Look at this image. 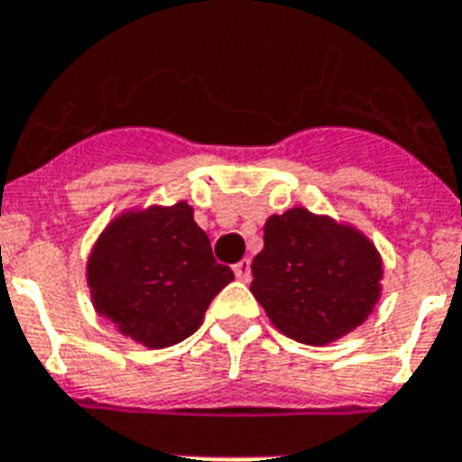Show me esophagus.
I'll return each mask as SVG.
<instances>
[{
	"label": "esophagus",
	"instance_id": "obj_1",
	"mask_svg": "<svg viewBox=\"0 0 462 462\" xmlns=\"http://www.w3.org/2000/svg\"><path fill=\"white\" fill-rule=\"evenodd\" d=\"M235 275H237V280H242V282H249V277H251L249 258H242L239 263H235Z\"/></svg>",
	"mask_w": 462,
	"mask_h": 462
}]
</instances>
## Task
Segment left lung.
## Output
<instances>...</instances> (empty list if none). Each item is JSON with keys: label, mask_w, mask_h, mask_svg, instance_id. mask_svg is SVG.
Here are the masks:
<instances>
[{"label": "left lung", "mask_w": 462, "mask_h": 462, "mask_svg": "<svg viewBox=\"0 0 462 462\" xmlns=\"http://www.w3.org/2000/svg\"><path fill=\"white\" fill-rule=\"evenodd\" d=\"M382 273L380 254L361 230L296 206L265 220L251 294L282 335L322 346L367 320Z\"/></svg>", "instance_id": "1"}]
</instances>
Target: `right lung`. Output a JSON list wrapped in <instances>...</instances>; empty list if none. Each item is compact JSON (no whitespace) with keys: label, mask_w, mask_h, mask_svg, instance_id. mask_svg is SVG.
I'll use <instances>...</instances> for the list:
<instances>
[{"label":"right lung","mask_w":462,"mask_h":462,"mask_svg":"<svg viewBox=\"0 0 462 462\" xmlns=\"http://www.w3.org/2000/svg\"><path fill=\"white\" fill-rule=\"evenodd\" d=\"M232 280L187 201L121 213L88 258L97 313L149 348L194 335L213 296Z\"/></svg>","instance_id":"1"}]
</instances>
